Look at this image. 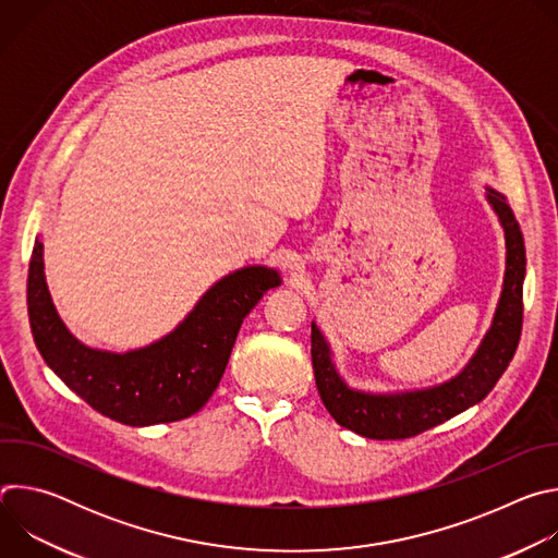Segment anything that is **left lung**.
Returning a JSON list of instances; mask_svg holds the SVG:
<instances>
[{
	"instance_id": "8db88e82",
	"label": "left lung",
	"mask_w": 558,
	"mask_h": 558,
	"mask_svg": "<svg viewBox=\"0 0 558 558\" xmlns=\"http://www.w3.org/2000/svg\"><path fill=\"white\" fill-rule=\"evenodd\" d=\"M488 201L506 231L508 252L504 291L490 331L486 333L480 351L474 353V357L454 379L435 388L400 395L353 390L338 375L331 362V349L320 329L311 323V362L317 392H320L327 411L340 426L368 439L415 437L480 404L512 362L523 327L525 245L506 196L488 190Z\"/></svg>"
}]
</instances>
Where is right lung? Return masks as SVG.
Instances as JSON below:
<instances>
[{"instance_id": "add662e5", "label": "right lung", "mask_w": 558, "mask_h": 558, "mask_svg": "<svg viewBox=\"0 0 558 558\" xmlns=\"http://www.w3.org/2000/svg\"><path fill=\"white\" fill-rule=\"evenodd\" d=\"M278 284V271L267 267L229 274L170 336L123 355L90 349L63 327L46 287L39 241L31 256L26 295L35 344L61 381L114 422L151 426L185 420L207 404L245 315Z\"/></svg>"}]
</instances>
